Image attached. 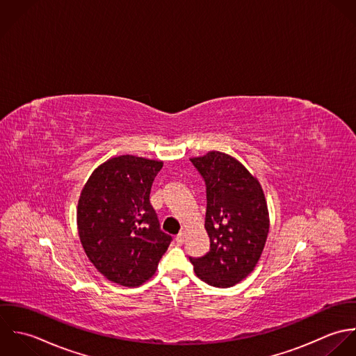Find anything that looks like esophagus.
I'll list each match as a JSON object with an SVG mask.
<instances>
[{
    "mask_svg": "<svg viewBox=\"0 0 356 356\" xmlns=\"http://www.w3.org/2000/svg\"><path fill=\"white\" fill-rule=\"evenodd\" d=\"M184 239H186V232H180V234L176 236V243H177V245H181V243L184 242Z\"/></svg>",
    "mask_w": 356,
    "mask_h": 356,
    "instance_id": "esophagus-1",
    "label": "esophagus"
}]
</instances>
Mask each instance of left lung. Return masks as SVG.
<instances>
[{
  "label": "left lung",
  "instance_id": "left-lung-1",
  "mask_svg": "<svg viewBox=\"0 0 356 356\" xmlns=\"http://www.w3.org/2000/svg\"><path fill=\"white\" fill-rule=\"evenodd\" d=\"M207 184L205 228L211 249L190 257L197 277L216 287L245 280L259 263L270 231L260 181L234 156L209 151L190 158Z\"/></svg>",
  "mask_w": 356,
  "mask_h": 356
}]
</instances>
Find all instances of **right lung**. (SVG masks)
Masks as SVG:
<instances>
[{
	"label": "right lung",
	"mask_w": 356,
	"mask_h": 356,
	"mask_svg": "<svg viewBox=\"0 0 356 356\" xmlns=\"http://www.w3.org/2000/svg\"><path fill=\"white\" fill-rule=\"evenodd\" d=\"M163 162L120 155L99 165L76 207L82 248L108 281L138 287L156 271L172 236L162 232L149 204L152 181Z\"/></svg>",
	"instance_id": "1"
}]
</instances>
